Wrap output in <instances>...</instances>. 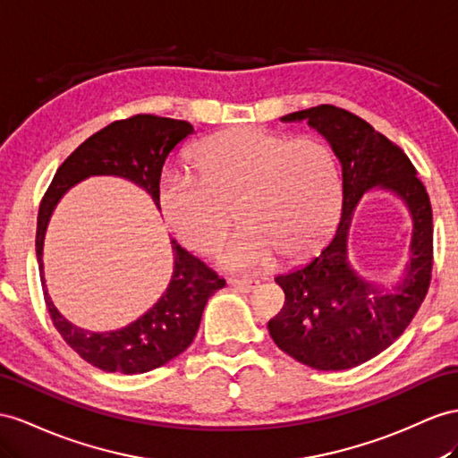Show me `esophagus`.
Masks as SVG:
<instances>
[{"mask_svg": "<svg viewBox=\"0 0 458 458\" xmlns=\"http://www.w3.org/2000/svg\"><path fill=\"white\" fill-rule=\"evenodd\" d=\"M228 283L233 286V288H238V290H242V292H251V290H255L257 286H259V280H253V278H230Z\"/></svg>", "mask_w": 458, "mask_h": 458, "instance_id": "obj_1", "label": "esophagus"}]
</instances>
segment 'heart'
Returning <instances> with one entry per match:
<instances>
[{
    "instance_id": "obj_1",
    "label": "heart",
    "mask_w": 458,
    "mask_h": 458,
    "mask_svg": "<svg viewBox=\"0 0 458 458\" xmlns=\"http://www.w3.org/2000/svg\"><path fill=\"white\" fill-rule=\"evenodd\" d=\"M199 178H164L160 207L180 242L215 253L238 218L243 228L220 253L232 268H263L278 253L290 259L318 250L343 205L335 152L315 137L257 125L230 127L193 152Z\"/></svg>"
}]
</instances>
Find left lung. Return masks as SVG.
<instances>
[{
    "label": "left lung",
    "mask_w": 458,
    "mask_h": 458,
    "mask_svg": "<svg viewBox=\"0 0 458 458\" xmlns=\"http://www.w3.org/2000/svg\"><path fill=\"white\" fill-rule=\"evenodd\" d=\"M283 120H308L327 137L343 164L344 199L335 238L323 251L306 267L275 278L286 301L268 321V333L280 350L310 368L350 369L389 348L428 294L433 267L429 195L404 150L356 114L321 104ZM375 184L401 194L415 218L411 265L403 283L389 293L363 284L345 261L351 210Z\"/></svg>",
    "instance_id": "8db88e82"
}]
</instances>
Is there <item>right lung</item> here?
Listing matches in <instances>:
<instances>
[{
    "instance_id": "obj_1",
    "label": "right lung",
    "mask_w": 458,
    "mask_h": 458,
    "mask_svg": "<svg viewBox=\"0 0 458 458\" xmlns=\"http://www.w3.org/2000/svg\"><path fill=\"white\" fill-rule=\"evenodd\" d=\"M191 133L193 125L190 122L155 114H137L100 129L64 160L38 208L37 255L42 288L46 226L54 207L69 187L89 175H122L145 187L160 208L164 162L172 148ZM172 251L174 273L166 292L155 303V308L122 331L100 335L79 329L57 313L48 292L44 290L46 308L57 333L90 366L108 373H145L180 356L193 343L208 298L216 290L225 288L226 280L175 242H172Z\"/></svg>"
}]
</instances>
